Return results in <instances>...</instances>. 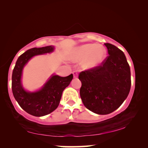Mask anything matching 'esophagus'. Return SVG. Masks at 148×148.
<instances>
[{"label":"esophagus","mask_w":148,"mask_h":148,"mask_svg":"<svg viewBox=\"0 0 148 148\" xmlns=\"http://www.w3.org/2000/svg\"><path fill=\"white\" fill-rule=\"evenodd\" d=\"M72 74H73V75H74V78H78V73H77L76 72L74 71L73 72H72Z\"/></svg>","instance_id":"34e87169"}]
</instances>
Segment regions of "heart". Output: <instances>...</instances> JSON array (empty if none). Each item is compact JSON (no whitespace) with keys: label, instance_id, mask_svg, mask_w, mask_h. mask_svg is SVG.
Masks as SVG:
<instances>
[{"label":"heart","instance_id":"1","mask_svg":"<svg viewBox=\"0 0 148 148\" xmlns=\"http://www.w3.org/2000/svg\"><path fill=\"white\" fill-rule=\"evenodd\" d=\"M107 51L103 46L95 43H87L79 45L74 49L72 60L82 62V67L88 70L97 67L106 57Z\"/></svg>","mask_w":148,"mask_h":148}]
</instances>
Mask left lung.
Returning a JSON list of instances; mask_svg holds the SVG:
<instances>
[{"mask_svg": "<svg viewBox=\"0 0 148 148\" xmlns=\"http://www.w3.org/2000/svg\"><path fill=\"white\" fill-rule=\"evenodd\" d=\"M109 56L99 66L79 74L81 99L87 109L98 114L115 111L128 97L130 69L125 54L116 46L105 43Z\"/></svg>", "mask_w": 148, "mask_h": 148, "instance_id": "left-lung-1", "label": "left lung"}]
</instances>
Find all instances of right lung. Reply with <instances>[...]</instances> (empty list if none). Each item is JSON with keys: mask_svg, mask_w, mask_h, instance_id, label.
Returning <instances> with one entry per match:
<instances>
[{"mask_svg": "<svg viewBox=\"0 0 148 148\" xmlns=\"http://www.w3.org/2000/svg\"><path fill=\"white\" fill-rule=\"evenodd\" d=\"M55 47L50 45L30 49L18 57L12 76V90L16 101L27 113L35 116L47 115L58 107L62 91L72 81L73 74L66 77L51 75L43 86L34 92L27 91L22 83L23 68L32 57L52 53Z\"/></svg>", "mask_w": 148, "mask_h": 148, "instance_id": "right-lung-1", "label": "right lung"}]
</instances>
